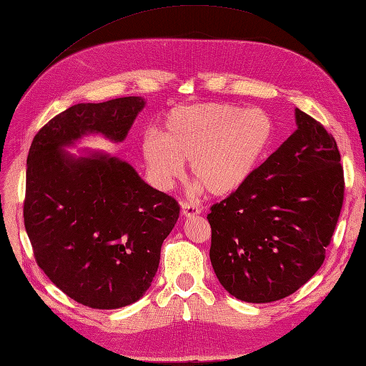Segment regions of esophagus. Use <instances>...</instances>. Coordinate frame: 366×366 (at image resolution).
Listing matches in <instances>:
<instances>
[{"label": "esophagus", "mask_w": 366, "mask_h": 366, "mask_svg": "<svg viewBox=\"0 0 366 366\" xmlns=\"http://www.w3.org/2000/svg\"><path fill=\"white\" fill-rule=\"evenodd\" d=\"M200 211H202V208L197 204H194V202H183L182 204V214L184 217L197 216V214H200Z\"/></svg>", "instance_id": "esophagus-1"}]
</instances>
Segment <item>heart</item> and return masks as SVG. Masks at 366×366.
Masks as SVG:
<instances>
[{"instance_id": "heart-1", "label": "heart", "mask_w": 366, "mask_h": 366, "mask_svg": "<svg viewBox=\"0 0 366 366\" xmlns=\"http://www.w3.org/2000/svg\"><path fill=\"white\" fill-rule=\"evenodd\" d=\"M275 124L269 112L232 103L192 104L170 112L162 137L147 134L142 155L152 180L169 188L191 162L194 180L211 196L239 189L269 153Z\"/></svg>"}]
</instances>
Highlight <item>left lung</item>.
<instances>
[{"label": "left lung", "instance_id": "8db88e82", "mask_svg": "<svg viewBox=\"0 0 366 366\" xmlns=\"http://www.w3.org/2000/svg\"><path fill=\"white\" fill-rule=\"evenodd\" d=\"M296 125L249 182L207 216L213 269L244 302H274L310 280L324 263L343 207L334 136L300 109Z\"/></svg>", "mask_w": 366, "mask_h": 366}]
</instances>
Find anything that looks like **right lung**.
Listing matches in <instances>:
<instances>
[{
  "instance_id": "obj_1",
  "label": "right lung",
  "mask_w": 366,
  "mask_h": 366,
  "mask_svg": "<svg viewBox=\"0 0 366 366\" xmlns=\"http://www.w3.org/2000/svg\"><path fill=\"white\" fill-rule=\"evenodd\" d=\"M144 107L141 97L78 103L39 129L26 159L23 217L36 262L69 297L99 310L149 290L180 205L127 161L62 147L92 133L122 142Z\"/></svg>"
}]
</instances>
